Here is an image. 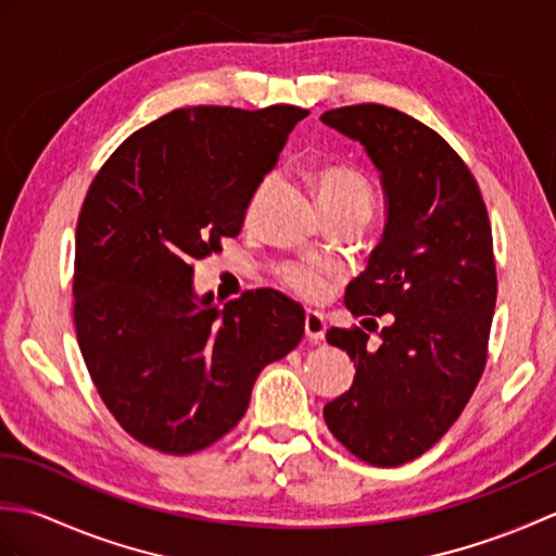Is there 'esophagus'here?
<instances>
[{
  "instance_id": "1",
  "label": "esophagus",
  "mask_w": 556,
  "mask_h": 556,
  "mask_svg": "<svg viewBox=\"0 0 556 556\" xmlns=\"http://www.w3.org/2000/svg\"><path fill=\"white\" fill-rule=\"evenodd\" d=\"M325 332H327L325 317L315 311L305 313V337H308L311 341H323Z\"/></svg>"
}]
</instances>
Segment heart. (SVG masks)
Returning <instances> with one entry per match:
<instances>
[{
    "label": "heart",
    "instance_id": "1",
    "mask_svg": "<svg viewBox=\"0 0 556 556\" xmlns=\"http://www.w3.org/2000/svg\"><path fill=\"white\" fill-rule=\"evenodd\" d=\"M313 179L317 200H320L325 212H358V215L365 217L370 215L375 193L370 181L358 169L349 167V164H323V167L315 169ZM265 188L267 184H263V191ZM279 277L291 291L311 301L323 299L329 287L325 271L313 265H285Z\"/></svg>",
    "mask_w": 556,
    "mask_h": 556
}]
</instances>
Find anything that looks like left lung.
Listing matches in <instances>:
<instances>
[{"instance_id": "1", "label": "left lung", "mask_w": 556, "mask_h": 556, "mask_svg": "<svg viewBox=\"0 0 556 556\" xmlns=\"http://www.w3.org/2000/svg\"><path fill=\"white\" fill-rule=\"evenodd\" d=\"M320 119L358 140L382 174V241L344 301L389 320L377 346L361 327L327 332L356 377L325 422L365 464L401 466L442 440L485 370L497 303L488 207L466 162L413 116L351 104Z\"/></svg>"}]
</instances>
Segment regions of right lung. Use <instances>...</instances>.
I'll list each match as a JSON object with an SVG mask.
<instances>
[{
	"mask_svg": "<svg viewBox=\"0 0 556 556\" xmlns=\"http://www.w3.org/2000/svg\"><path fill=\"white\" fill-rule=\"evenodd\" d=\"M308 110L186 108L128 136L92 179L76 227V337L104 406L162 454L215 444L260 370L303 339L271 289L215 303L193 263L239 236L248 203Z\"/></svg>",
	"mask_w": 556,
	"mask_h": 556,
	"instance_id": "right-lung-1",
	"label": "right lung"
}]
</instances>
